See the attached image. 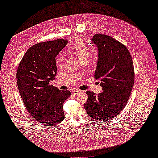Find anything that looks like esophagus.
<instances>
[{"label":"esophagus","mask_w":158,"mask_h":158,"mask_svg":"<svg viewBox=\"0 0 158 158\" xmlns=\"http://www.w3.org/2000/svg\"><path fill=\"white\" fill-rule=\"evenodd\" d=\"M73 93L75 95H78V94L82 93V91L79 90V89H74V90L73 91Z\"/></svg>","instance_id":"34e87169"}]
</instances>
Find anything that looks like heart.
Here are the masks:
<instances>
[{
	"label": "heart",
	"mask_w": 158,
	"mask_h": 158,
	"mask_svg": "<svg viewBox=\"0 0 158 158\" xmlns=\"http://www.w3.org/2000/svg\"><path fill=\"white\" fill-rule=\"evenodd\" d=\"M70 50L77 56L79 60L84 59H88L89 51L87 46L82 41L80 40H76L74 43L73 47L70 48Z\"/></svg>",
	"instance_id": "obj_1"
}]
</instances>
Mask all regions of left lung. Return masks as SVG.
Returning a JSON list of instances; mask_svg holds the SVG:
<instances>
[{"instance_id":"8db88e82","label":"left lung","mask_w":158,"mask_h":158,"mask_svg":"<svg viewBox=\"0 0 158 158\" xmlns=\"http://www.w3.org/2000/svg\"><path fill=\"white\" fill-rule=\"evenodd\" d=\"M98 49L94 78L101 80L102 92L87 91L84 107L88 115L99 121L111 120L127 105L135 81V71L127 47L111 36L95 34L92 39Z\"/></svg>"}]
</instances>
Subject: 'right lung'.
Returning a JSON list of instances; mask_svg holds the SVG:
<instances>
[{
    "label": "right lung",
    "mask_w": 158,
    "mask_h": 158,
    "mask_svg": "<svg viewBox=\"0 0 158 158\" xmlns=\"http://www.w3.org/2000/svg\"><path fill=\"white\" fill-rule=\"evenodd\" d=\"M66 40L39 43L31 47L18 65V90L28 112L46 126L58 125L64 118L63 109L70 92L50 85L57 74L55 57L67 44Z\"/></svg>",
    "instance_id": "add662e5"
}]
</instances>
